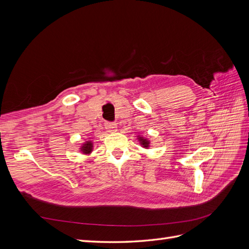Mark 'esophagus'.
<instances>
[{"instance_id":"obj_1","label":"esophagus","mask_w":249,"mask_h":249,"mask_svg":"<svg viewBox=\"0 0 249 249\" xmlns=\"http://www.w3.org/2000/svg\"><path fill=\"white\" fill-rule=\"evenodd\" d=\"M105 127H106V130L109 133H113L117 130V125L114 123H106L105 124Z\"/></svg>"}]
</instances>
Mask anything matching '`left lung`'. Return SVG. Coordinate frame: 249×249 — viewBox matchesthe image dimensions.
<instances>
[{"instance_id": "obj_1", "label": "left lung", "mask_w": 249, "mask_h": 249, "mask_svg": "<svg viewBox=\"0 0 249 249\" xmlns=\"http://www.w3.org/2000/svg\"><path fill=\"white\" fill-rule=\"evenodd\" d=\"M137 140H138V142H139V144H140L143 148H149V147H150V141H149L147 138L141 136V135H138V136H137Z\"/></svg>"}]
</instances>
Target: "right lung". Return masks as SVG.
<instances>
[{
	"mask_svg": "<svg viewBox=\"0 0 249 249\" xmlns=\"http://www.w3.org/2000/svg\"><path fill=\"white\" fill-rule=\"evenodd\" d=\"M79 150L83 155L89 156L90 154L93 152V142L91 140H87L85 142H83L82 145L79 148Z\"/></svg>",
	"mask_w": 249,
	"mask_h": 249,
	"instance_id": "1",
	"label": "right lung"
}]
</instances>
